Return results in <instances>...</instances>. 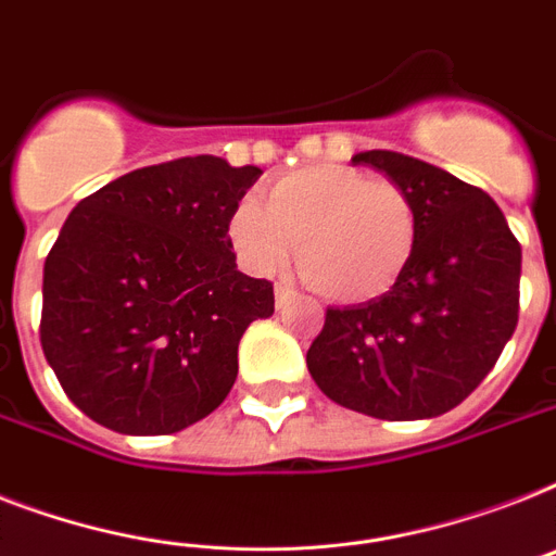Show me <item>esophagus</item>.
<instances>
[{
  "label": "esophagus",
  "mask_w": 556,
  "mask_h": 556,
  "mask_svg": "<svg viewBox=\"0 0 556 556\" xmlns=\"http://www.w3.org/2000/svg\"><path fill=\"white\" fill-rule=\"evenodd\" d=\"M293 296H296V291H293L291 286H282V282H279V286L274 288V300H277V308H286Z\"/></svg>",
  "instance_id": "esophagus-1"
}]
</instances>
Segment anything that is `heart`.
Listing matches in <instances>:
<instances>
[{
  "label": "heart",
  "mask_w": 556,
  "mask_h": 556,
  "mask_svg": "<svg viewBox=\"0 0 556 556\" xmlns=\"http://www.w3.org/2000/svg\"><path fill=\"white\" fill-rule=\"evenodd\" d=\"M228 237L239 263L277 274L291 260L302 279L331 302H371L405 277L419 239V216L396 182L349 165H314L279 176L265 205L242 200Z\"/></svg>",
  "instance_id": "obj_1"
}]
</instances>
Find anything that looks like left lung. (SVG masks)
<instances>
[{
	"label": "left lung",
	"mask_w": 556,
	"mask_h": 556,
	"mask_svg": "<svg viewBox=\"0 0 556 556\" xmlns=\"http://www.w3.org/2000/svg\"><path fill=\"white\" fill-rule=\"evenodd\" d=\"M354 165L410 197L419 239L386 296L328 308L308 371L328 400L377 419H431L457 408L511 340L520 311V242L489 193L396 151Z\"/></svg>",
	"instance_id": "8db88e82"
}]
</instances>
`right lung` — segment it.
Instances as JSON below:
<instances>
[{"instance_id":"1","label":"right lung","mask_w":556,"mask_h":556,"mask_svg":"<svg viewBox=\"0 0 556 556\" xmlns=\"http://www.w3.org/2000/svg\"><path fill=\"white\" fill-rule=\"evenodd\" d=\"M263 176L185 156L119 176L71 211L42 277L39 340L67 400L134 437L176 434L219 408L268 279L237 270L228 223Z\"/></svg>"}]
</instances>
